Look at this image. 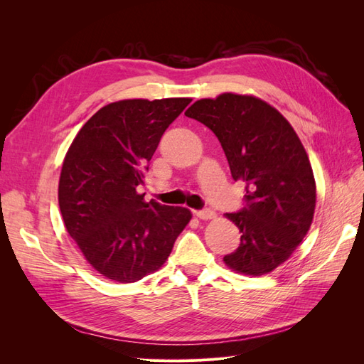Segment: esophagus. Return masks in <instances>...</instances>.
<instances>
[{"instance_id": "1", "label": "esophagus", "mask_w": 364, "mask_h": 364, "mask_svg": "<svg viewBox=\"0 0 364 364\" xmlns=\"http://www.w3.org/2000/svg\"><path fill=\"white\" fill-rule=\"evenodd\" d=\"M194 214H196L197 217H199V218H202V220L215 218V213L213 211V209H208V208L200 209V211H194Z\"/></svg>"}]
</instances>
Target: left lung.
Segmentation results:
<instances>
[{"instance_id":"8db88e82","label":"left lung","mask_w":364,"mask_h":364,"mask_svg":"<svg viewBox=\"0 0 364 364\" xmlns=\"http://www.w3.org/2000/svg\"><path fill=\"white\" fill-rule=\"evenodd\" d=\"M186 117L214 132L234 181L246 183V206L226 217L241 232L223 258L238 273H270L290 258L311 226L316 182L294 129L277 109L252 95L197 100Z\"/></svg>"}]
</instances>
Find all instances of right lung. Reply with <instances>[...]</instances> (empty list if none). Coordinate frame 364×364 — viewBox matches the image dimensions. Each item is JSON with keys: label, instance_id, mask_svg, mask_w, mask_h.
Instances as JSON below:
<instances>
[{"label": "right lung", "instance_id": "1", "mask_svg": "<svg viewBox=\"0 0 364 364\" xmlns=\"http://www.w3.org/2000/svg\"><path fill=\"white\" fill-rule=\"evenodd\" d=\"M191 98L121 100L95 112L70 146L59 181L65 228L107 279L136 282L161 269L190 209L144 202L136 186L161 136Z\"/></svg>", "mask_w": 364, "mask_h": 364}]
</instances>
